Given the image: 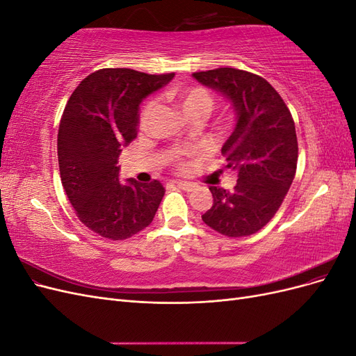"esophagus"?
Here are the masks:
<instances>
[{
    "mask_svg": "<svg viewBox=\"0 0 356 356\" xmlns=\"http://www.w3.org/2000/svg\"><path fill=\"white\" fill-rule=\"evenodd\" d=\"M175 186L181 190L184 191H191L193 188L196 187V184H193V182H187V181H179V182H175Z\"/></svg>",
    "mask_w": 356,
    "mask_h": 356,
    "instance_id": "34e87169",
    "label": "esophagus"
}]
</instances>
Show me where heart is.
I'll return each mask as SVG.
<instances>
[{
  "mask_svg": "<svg viewBox=\"0 0 356 356\" xmlns=\"http://www.w3.org/2000/svg\"><path fill=\"white\" fill-rule=\"evenodd\" d=\"M168 99L170 102H174L177 108L184 114L188 120L191 122H203L215 108V104H217V99H215V95L204 86L199 84H193L187 86V88H181V89H174L170 90L168 95ZM156 110V101H147L141 111H139V118H138V127L139 131H145L149 123V118H152L153 113ZM232 124V118L230 117H221L215 123V129L218 132L225 131L229 129ZM179 168H184L186 163L184 161H179Z\"/></svg>",
  "mask_w": 356,
  "mask_h": 356,
  "instance_id": "heart-1",
  "label": "heart"
}]
</instances>
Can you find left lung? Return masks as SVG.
<instances>
[{
  "label": "left lung",
  "mask_w": 356,
  "mask_h": 356,
  "mask_svg": "<svg viewBox=\"0 0 356 356\" xmlns=\"http://www.w3.org/2000/svg\"><path fill=\"white\" fill-rule=\"evenodd\" d=\"M193 77L221 92L238 114L221 148L225 168L238 172V184L232 191L209 187L213 204L202 220L227 238L254 234L275 217L296 177L298 143L293 115L273 86L257 74L217 68Z\"/></svg>",
  "instance_id": "left-lung-1"
}]
</instances>
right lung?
Listing matches in <instances>:
<instances>
[{
    "instance_id": "1",
    "label": "right lung",
    "mask_w": 356,
    "mask_h": 356,
    "mask_svg": "<svg viewBox=\"0 0 356 356\" xmlns=\"http://www.w3.org/2000/svg\"><path fill=\"white\" fill-rule=\"evenodd\" d=\"M169 74L104 68L88 75L68 99L58 132L63 190L86 227L124 241L152 224L165 188L159 181H118L122 148L138 134L139 104L163 88Z\"/></svg>"
}]
</instances>
